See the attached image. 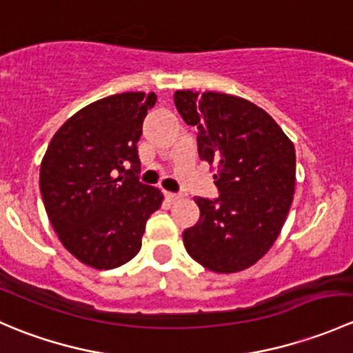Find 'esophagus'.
<instances>
[{"label": "esophagus", "mask_w": 353, "mask_h": 353, "mask_svg": "<svg viewBox=\"0 0 353 353\" xmlns=\"http://www.w3.org/2000/svg\"><path fill=\"white\" fill-rule=\"evenodd\" d=\"M165 198H167V201L174 203V201H177V199H181V194H177V193H169V191H167Z\"/></svg>", "instance_id": "1"}]
</instances>
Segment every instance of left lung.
Returning <instances> with one entry per match:
<instances>
[{"instance_id":"obj_1","label":"left lung","mask_w":353,"mask_h":353,"mask_svg":"<svg viewBox=\"0 0 353 353\" xmlns=\"http://www.w3.org/2000/svg\"><path fill=\"white\" fill-rule=\"evenodd\" d=\"M174 104L196 126L199 159L212 165L219 198H194L196 225L183 232L188 254L216 273L249 268L279 237L294 199L295 148L270 114L219 92L177 90Z\"/></svg>"}]
</instances>
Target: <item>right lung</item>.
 I'll use <instances>...</instances> for the list:
<instances>
[{"label": "right lung", "mask_w": 353, "mask_h": 353, "mask_svg": "<svg viewBox=\"0 0 353 353\" xmlns=\"http://www.w3.org/2000/svg\"><path fill=\"white\" fill-rule=\"evenodd\" d=\"M157 95L124 92L78 110L56 131L41 163V194L63 245L110 270L138 254L163 194L140 183L138 140Z\"/></svg>", "instance_id": "obj_1"}]
</instances>
